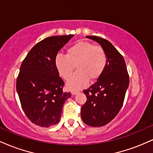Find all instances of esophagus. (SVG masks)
I'll return each instance as SVG.
<instances>
[{"label": "esophagus", "mask_w": 153, "mask_h": 153, "mask_svg": "<svg viewBox=\"0 0 153 153\" xmlns=\"http://www.w3.org/2000/svg\"><path fill=\"white\" fill-rule=\"evenodd\" d=\"M78 93H79L78 91H71V94L73 95H75V94H78Z\"/></svg>", "instance_id": "34e87169"}]
</instances>
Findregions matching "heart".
I'll return each instance as SVG.
<instances>
[{
	"mask_svg": "<svg viewBox=\"0 0 153 153\" xmlns=\"http://www.w3.org/2000/svg\"><path fill=\"white\" fill-rule=\"evenodd\" d=\"M107 63V55L101 46L85 41H78L67 50V54H58L55 65L59 75L65 80L70 78L74 71L77 72L68 80L70 89H80L88 80H95L101 76Z\"/></svg>",
	"mask_w": 153,
	"mask_h": 153,
	"instance_id": "obj_1",
	"label": "heart"
}]
</instances>
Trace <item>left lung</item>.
Wrapping results in <instances>:
<instances>
[{"instance_id": "obj_1", "label": "left lung", "mask_w": 153, "mask_h": 153, "mask_svg": "<svg viewBox=\"0 0 153 153\" xmlns=\"http://www.w3.org/2000/svg\"><path fill=\"white\" fill-rule=\"evenodd\" d=\"M103 47L107 55L104 71L97 81L83 93L86 102L80 115L85 124L91 127H102L109 123L122 108L129 78L124 57L110 42L96 36H87Z\"/></svg>"}]
</instances>
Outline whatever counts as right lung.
Masks as SVG:
<instances>
[{"instance_id": "1", "label": "right lung", "mask_w": 153, "mask_h": 153, "mask_svg": "<svg viewBox=\"0 0 153 153\" xmlns=\"http://www.w3.org/2000/svg\"><path fill=\"white\" fill-rule=\"evenodd\" d=\"M74 36L45 38L29 51L23 60L16 80V91L27 118L36 125L49 127L59 122L64 103L71 96L62 91L55 57Z\"/></svg>"}]
</instances>
